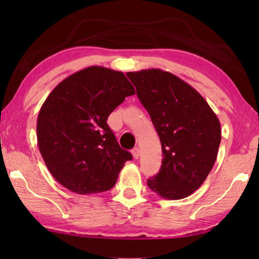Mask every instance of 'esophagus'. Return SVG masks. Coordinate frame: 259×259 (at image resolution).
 Masks as SVG:
<instances>
[{
  "label": "esophagus",
  "instance_id": "esophagus-1",
  "mask_svg": "<svg viewBox=\"0 0 259 259\" xmlns=\"http://www.w3.org/2000/svg\"><path fill=\"white\" fill-rule=\"evenodd\" d=\"M131 153H133V156H134L135 159H138L139 156H140L139 148H135V149H133V151H131Z\"/></svg>",
  "mask_w": 259,
  "mask_h": 259
}]
</instances>
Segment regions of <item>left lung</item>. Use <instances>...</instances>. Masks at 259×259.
<instances>
[{"label": "left lung", "mask_w": 259, "mask_h": 259, "mask_svg": "<svg viewBox=\"0 0 259 259\" xmlns=\"http://www.w3.org/2000/svg\"><path fill=\"white\" fill-rule=\"evenodd\" d=\"M160 138L162 164L148 187L164 199L188 197L202 185L218 155L221 122L202 96L160 69L128 72Z\"/></svg>", "instance_id": "8db88e82"}]
</instances>
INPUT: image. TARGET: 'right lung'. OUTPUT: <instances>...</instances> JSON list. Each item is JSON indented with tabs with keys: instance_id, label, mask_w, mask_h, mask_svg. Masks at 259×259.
I'll use <instances>...</instances> for the list:
<instances>
[{
	"instance_id": "right-lung-1",
	"label": "right lung",
	"mask_w": 259,
	"mask_h": 259,
	"mask_svg": "<svg viewBox=\"0 0 259 259\" xmlns=\"http://www.w3.org/2000/svg\"><path fill=\"white\" fill-rule=\"evenodd\" d=\"M121 71L89 67L54 88L37 115L38 149L58 183L79 195L110 190L131 153L121 149L109 114L135 95Z\"/></svg>"
}]
</instances>
